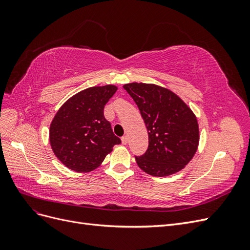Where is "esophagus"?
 <instances>
[{"mask_svg":"<svg viewBox=\"0 0 250 250\" xmlns=\"http://www.w3.org/2000/svg\"><path fill=\"white\" fill-rule=\"evenodd\" d=\"M121 140H122V144H123V145H126V144L128 143V138L126 137V135H124V137H122V139H121Z\"/></svg>","mask_w":250,"mask_h":250,"instance_id":"esophagus-1","label":"esophagus"}]
</instances>
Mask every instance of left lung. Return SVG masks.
<instances>
[{"label":"left lung","instance_id":"obj_1","mask_svg":"<svg viewBox=\"0 0 250 250\" xmlns=\"http://www.w3.org/2000/svg\"><path fill=\"white\" fill-rule=\"evenodd\" d=\"M123 87L138 105L148 130V149L143 155L135 156L139 167L158 177L183 170L199 144V127L194 112L168 88L138 82Z\"/></svg>","mask_w":250,"mask_h":250}]
</instances>
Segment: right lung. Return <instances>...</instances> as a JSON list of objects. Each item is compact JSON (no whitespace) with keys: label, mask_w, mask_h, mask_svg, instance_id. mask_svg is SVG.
<instances>
[{"label":"right lung","mask_w":250,"mask_h":250,"mask_svg":"<svg viewBox=\"0 0 250 250\" xmlns=\"http://www.w3.org/2000/svg\"><path fill=\"white\" fill-rule=\"evenodd\" d=\"M117 89L111 84L83 89L56 112L50 125V144L65 167L76 172L93 171L121 143L104 118L105 104Z\"/></svg>","instance_id":"obj_1"}]
</instances>
